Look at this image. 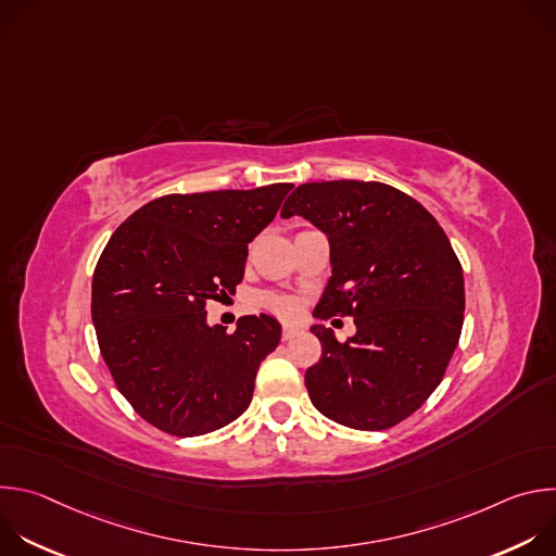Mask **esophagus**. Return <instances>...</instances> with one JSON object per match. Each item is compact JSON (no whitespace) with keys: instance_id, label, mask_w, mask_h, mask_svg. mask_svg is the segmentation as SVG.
Wrapping results in <instances>:
<instances>
[{"instance_id":"esophagus-1","label":"esophagus","mask_w":556,"mask_h":556,"mask_svg":"<svg viewBox=\"0 0 556 556\" xmlns=\"http://www.w3.org/2000/svg\"><path fill=\"white\" fill-rule=\"evenodd\" d=\"M299 334V328L296 326H283V330H281V339L283 341H290V339H294Z\"/></svg>"}]
</instances>
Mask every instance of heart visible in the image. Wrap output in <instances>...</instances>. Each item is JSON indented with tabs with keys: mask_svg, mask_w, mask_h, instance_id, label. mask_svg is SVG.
<instances>
[{
	"mask_svg": "<svg viewBox=\"0 0 556 556\" xmlns=\"http://www.w3.org/2000/svg\"><path fill=\"white\" fill-rule=\"evenodd\" d=\"M266 303H268L273 309H277L279 314H292V312L296 309L294 301H292V299H286V296H268Z\"/></svg>",
	"mask_w": 556,
	"mask_h": 556,
	"instance_id": "1",
	"label": "heart"
}]
</instances>
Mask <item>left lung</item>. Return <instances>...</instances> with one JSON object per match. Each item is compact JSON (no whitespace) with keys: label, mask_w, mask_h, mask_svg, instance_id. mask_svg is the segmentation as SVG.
Here are the masks:
<instances>
[{"label":"left lung","mask_w":556,"mask_h":556,"mask_svg":"<svg viewBox=\"0 0 556 556\" xmlns=\"http://www.w3.org/2000/svg\"><path fill=\"white\" fill-rule=\"evenodd\" d=\"M301 215L326 232L332 277L316 319L354 316L356 334L339 343L321 324V361L305 371L312 405L326 418L380 431L412 416L457 348L464 275L435 217L382 182L299 185L281 217Z\"/></svg>","instance_id":"1"}]
</instances>
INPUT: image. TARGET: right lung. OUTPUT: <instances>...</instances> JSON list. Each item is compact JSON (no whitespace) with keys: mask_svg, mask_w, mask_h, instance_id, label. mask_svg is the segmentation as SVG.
Listing matches in <instances>:
<instances>
[{"mask_svg":"<svg viewBox=\"0 0 556 556\" xmlns=\"http://www.w3.org/2000/svg\"><path fill=\"white\" fill-rule=\"evenodd\" d=\"M290 189L165 195L110 237L92 279V321L118 391L149 425L193 438L249 409L281 326L251 314L226 334L206 321L204 305L235 294L249 244Z\"/></svg>","mask_w":556,"mask_h":556,"instance_id":"add662e5","label":"right lung"}]
</instances>
